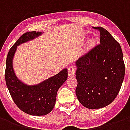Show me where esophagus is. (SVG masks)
<instances>
[{
  "mask_svg": "<svg viewBox=\"0 0 130 130\" xmlns=\"http://www.w3.org/2000/svg\"><path fill=\"white\" fill-rule=\"evenodd\" d=\"M75 71H76V68L74 65H72L70 68H68V76L70 77H72L75 74Z\"/></svg>",
  "mask_w": 130,
  "mask_h": 130,
  "instance_id": "obj_1",
  "label": "esophagus"
}]
</instances>
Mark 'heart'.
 Instances as JSON below:
<instances>
[{"instance_id":"b5f03b06","label":"heart","mask_w":130,"mask_h":130,"mask_svg":"<svg viewBox=\"0 0 130 130\" xmlns=\"http://www.w3.org/2000/svg\"><path fill=\"white\" fill-rule=\"evenodd\" d=\"M94 40H90L89 42H88V46H91L93 45V44L94 43Z\"/></svg>"}]
</instances>
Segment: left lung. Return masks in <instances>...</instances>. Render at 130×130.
I'll list each match as a JSON object with an SVG mask.
<instances>
[{
	"instance_id": "8db88e82",
	"label": "left lung",
	"mask_w": 130,
	"mask_h": 130,
	"mask_svg": "<svg viewBox=\"0 0 130 130\" xmlns=\"http://www.w3.org/2000/svg\"><path fill=\"white\" fill-rule=\"evenodd\" d=\"M100 34V44L76 62V95L90 109H100L114 100L125 77V67L119 43L106 29L93 27Z\"/></svg>"
}]
</instances>
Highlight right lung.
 I'll return each instance as SVG.
<instances>
[{"mask_svg": "<svg viewBox=\"0 0 130 130\" xmlns=\"http://www.w3.org/2000/svg\"><path fill=\"white\" fill-rule=\"evenodd\" d=\"M40 35V32L31 31L24 33L19 38L8 52L5 72L6 85L13 101L22 111L32 116H44L52 111L56 104L58 90L68 79V69H63L55 76L35 86L24 84L16 76L12 59L17 46Z\"/></svg>", "mask_w": 130, "mask_h": 130, "instance_id": "add662e5", "label": "right lung"}]
</instances>
